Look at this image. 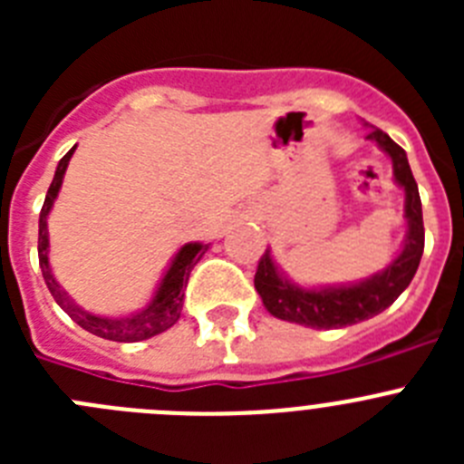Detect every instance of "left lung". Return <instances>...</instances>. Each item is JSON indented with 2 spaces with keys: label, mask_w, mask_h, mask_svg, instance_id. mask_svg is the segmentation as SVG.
<instances>
[{
  "label": "left lung",
  "mask_w": 464,
  "mask_h": 464,
  "mask_svg": "<svg viewBox=\"0 0 464 464\" xmlns=\"http://www.w3.org/2000/svg\"><path fill=\"white\" fill-rule=\"evenodd\" d=\"M367 139H372L392 160V179L404 190L407 235L401 241L400 253L388 262V267L367 278L339 283V285L306 288L285 276L267 248L257 262L256 290L265 309L274 318L314 327V330H337V327L355 325L388 309L411 283L425 246L423 207H420L416 179L411 174L404 149L397 146L388 134L372 127Z\"/></svg>",
  "instance_id": "1"
}]
</instances>
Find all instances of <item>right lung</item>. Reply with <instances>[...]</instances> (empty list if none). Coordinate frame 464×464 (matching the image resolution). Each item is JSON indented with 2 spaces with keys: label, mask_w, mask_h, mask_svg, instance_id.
Wrapping results in <instances>:
<instances>
[{
  "label": "right lung",
  "mask_w": 464,
  "mask_h": 464,
  "mask_svg": "<svg viewBox=\"0 0 464 464\" xmlns=\"http://www.w3.org/2000/svg\"><path fill=\"white\" fill-rule=\"evenodd\" d=\"M73 146L67 155H64L60 162H57L55 176H53V183L48 188V195L44 199V207L39 213V267L44 274V281H46L48 290L55 297V302L64 309V314L72 318L73 323H79L83 330L92 332L97 337L109 339V342H143V339H150L160 332L169 330L179 318H181L183 309V295H186L188 278H190L192 267L197 265V260L208 251V244H199V241H190V244L181 246L179 253L171 257L169 267L165 269L162 278H160L158 288H155L153 297L143 309L132 311V314L125 315H100L92 314V311H85L83 306H79L69 297L67 290L57 283L55 274L51 269V257H48V216H51V208L55 204L57 195H60V188L64 181V171L69 167V160H72Z\"/></svg>",
  "instance_id": "right-lung-1"
}]
</instances>
